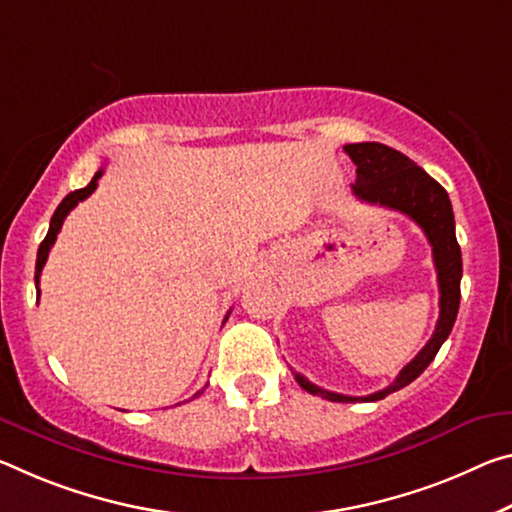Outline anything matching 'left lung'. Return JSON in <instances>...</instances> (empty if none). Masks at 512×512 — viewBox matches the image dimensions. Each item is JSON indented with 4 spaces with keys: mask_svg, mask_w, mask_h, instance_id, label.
I'll return each mask as SVG.
<instances>
[{
    "mask_svg": "<svg viewBox=\"0 0 512 512\" xmlns=\"http://www.w3.org/2000/svg\"><path fill=\"white\" fill-rule=\"evenodd\" d=\"M344 152L358 166V170H355L358 180L353 184L355 198L369 202V205H380L410 216L424 230L428 243L433 246L437 285H440V319H437L433 337L415 355V360L405 364L394 383L380 389V392H373L369 396L335 394L310 383V380L296 371L294 376L305 392L321 396V399L337 403L380 401L387 394L399 392V389L419 378L428 364L435 360V355L446 342V337L451 335V328L456 323L460 307L462 257L456 239V221H453L449 193L424 168H419L403 152L383 143H348L344 145Z\"/></svg>",
    "mask_w": 512,
    "mask_h": 512,
    "instance_id": "left-lung-1",
    "label": "left lung"
}]
</instances>
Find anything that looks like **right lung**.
<instances>
[{"instance_id":"1","label":"right lung","mask_w":512,"mask_h":512,"mask_svg":"<svg viewBox=\"0 0 512 512\" xmlns=\"http://www.w3.org/2000/svg\"><path fill=\"white\" fill-rule=\"evenodd\" d=\"M102 173H104V168L97 170V173L93 175L91 184L84 186V189H77V191L68 193V196L63 198L61 205L56 207V212H54L52 221H50V230H47V237L43 239V243H40V248H38V257H36V294H38V298H40V287H38V282H40V271H43V266H45V262H47V255H50V250H52V246H54L56 234H59L63 221H66V216L72 212V209H75L81 200H86V198L91 196V193L97 189V180H100ZM225 321H227V316H225ZM198 394H200V392H198ZM198 394H196V396H198Z\"/></svg>"}]
</instances>
